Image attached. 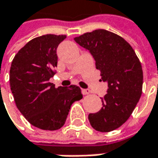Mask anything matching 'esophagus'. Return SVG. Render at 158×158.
Masks as SVG:
<instances>
[{"instance_id": "obj_1", "label": "esophagus", "mask_w": 158, "mask_h": 158, "mask_svg": "<svg viewBox=\"0 0 158 158\" xmlns=\"http://www.w3.org/2000/svg\"><path fill=\"white\" fill-rule=\"evenodd\" d=\"M82 93H83V95H88V94L91 93V91L89 89H83L82 90Z\"/></svg>"}]
</instances>
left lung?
Returning a JSON list of instances; mask_svg holds the SVG:
<instances>
[{"label": "left lung", "mask_w": 158, "mask_h": 158, "mask_svg": "<svg viewBox=\"0 0 158 158\" xmlns=\"http://www.w3.org/2000/svg\"><path fill=\"white\" fill-rule=\"evenodd\" d=\"M75 41L91 52L101 80L107 83L102 107L89 114L93 129L108 132L128 120L142 93L143 72L132 47L123 37L104 29L75 37Z\"/></svg>", "instance_id": "8db88e82"}]
</instances>
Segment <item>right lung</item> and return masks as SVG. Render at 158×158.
Returning a JSON list of instances; mask_svg holds the SVG:
<instances>
[{
	"label": "right lung",
	"instance_id": "1",
	"mask_svg": "<svg viewBox=\"0 0 158 158\" xmlns=\"http://www.w3.org/2000/svg\"><path fill=\"white\" fill-rule=\"evenodd\" d=\"M66 37H36L21 48L12 60L10 84L17 107L32 125L42 130L60 129L71 105L83 99L76 85L56 88L50 83L58 64L57 48Z\"/></svg>",
	"mask_w": 158,
	"mask_h": 158
}]
</instances>
